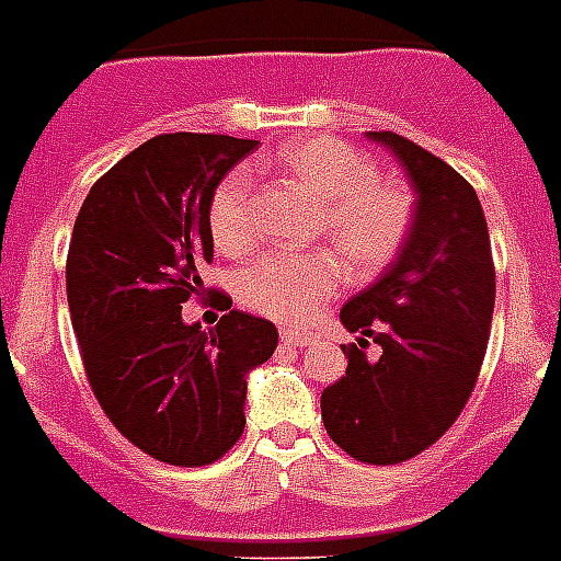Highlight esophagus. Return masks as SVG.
<instances>
[{
	"label": "esophagus",
	"instance_id": "esophagus-1",
	"mask_svg": "<svg viewBox=\"0 0 561 561\" xmlns=\"http://www.w3.org/2000/svg\"><path fill=\"white\" fill-rule=\"evenodd\" d=\"M280 339H284V344H298V347H304V344L312 342V333H307V330H293V327H286L284 333H280Z\"/></svg>",
	"mask_w": 561,
	"mask_h": 561
}]
</instances>
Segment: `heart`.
Returning <instances> with one entry per match:
<instances>
[{
    "label": "heart",
    "instance_id": "obj_1",
    "mask_svg": "<svg viewBox=\"0 0 561 561\" xmlns=\"http://www.w3.org/2000/svg\"><path fill=\"white\" fill-rule=\"evenodd\" d=\"M280 176L316 196L318 231L330 234L356 272H374L397 254L411 228V199L379 179V168L339 138H307L275 156ZM210 237L219 252H243L252 243V179L231 170L208 205ZM344 266L333 252H275L254 260L237 277L245 307L277 321H307L339 289Z\"/></svg>",
    "mask_w": 561,
    "mask_h": 561
}]
</instances>
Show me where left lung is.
<instances>
[{"mask_svg": "<svg viewBox=\"0 0 561 561\" xmlns=\"http://www.w3.org/2000/svg\"><path fill=\"white\" fill-rule=\"evenodd\" d=\"M367 138L405 170L414 217L391 266L342 307L358 344L342 347L347 370L321 393V420L351 458L388 466L440 440L474 391L495 266L481 199L458 170L397 133ZM367 337L379 359L366 358Z\"/></svg>", "mask_w": 561, "mask_h": 561, "instance_id": "8db88e82", "label": "left lung"}]
</instances>
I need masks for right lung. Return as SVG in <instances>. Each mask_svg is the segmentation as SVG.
<instances>
[{
    "label": "right lung",
    "instance_id": "obj_1",
    "mask_svg": "<svg viewBox=\"0 0 561 561\" xmlns=\"http://www.w3.org/2000/svg\"><path fill=\"white\" fill-rule=\"evenodd\" d=\"M252 138L170 133L136 147L83 199L66 295L89 385L129 443L173 466H208L245 428V376L277 347L266 318L228 309L205 333L182 304L214 260L208 205Z\"/></svg>",
    "mask_w": 561,
    "mask_h": 561
}]
</instances>
